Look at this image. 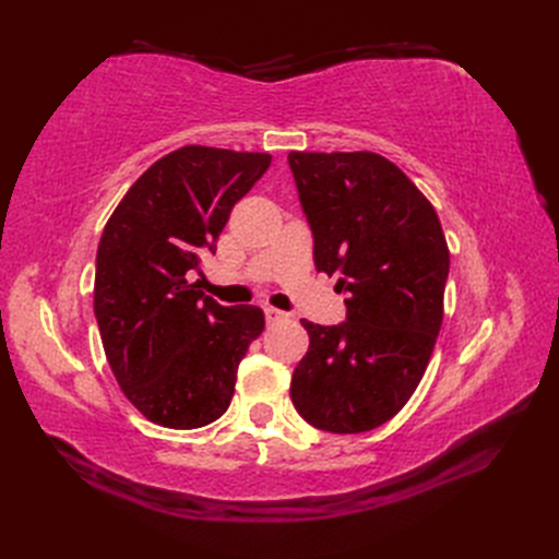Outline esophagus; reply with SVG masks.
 Segmentation results:
<instances>
[{"instance_id":"34e87169","label":"esophagus","mask_w":559,"mask_h":559,"mask_svg":"<svg viewBox=\"0 0 559 559\" xmlns=\"http://www.w3.org/2000/svg\"><path fill=\"white\" fill-rule=\"evenodd\" d=\"M263 312H265V319H267V321H277V319H286V317H289V312L277 310V308H273V306H265Z\"/></svg>"}]
</instances>
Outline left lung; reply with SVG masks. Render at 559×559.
Wrapping results in <instances>:
<instances>
[{
  "label": "left lung",
  "mask_w": 559,
  "mask_h": 559,
  "mask_svg": "<svg viewBox=\"0 0 559 559\" xmlns=\"http://www.w3.org/2000/svg\"><path fill=\"white\" fill-rule=\"evenodd\" d=\"M314 265L337 277L347 321L300 319L308 354L292 378L302 419L333 433L370 431L417 389L443 324L450 249L427 195L373 151H292Z\"/></svg>",
  "instance_id": "left-lung-1"
}]
</instances>
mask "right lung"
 <instances>
[{"label": "right lung", "instance_id": "right-lung-1", "mask_svg": "<svg viewBox=\"0 0 559 559\" xmlns=\"http://www.w3.org/2000/svg\"><path fill=\"white\" fill-rule=\"evenodd\" d=\"M270 160L181 146L130 186L105 226L93 289L99 337L118 386L154 425L198 429L222 417L265 326L261 308L218 306L186 275Z\"/></svg>", "mask_w": 559, "mask_h": 559}]
</instances>
